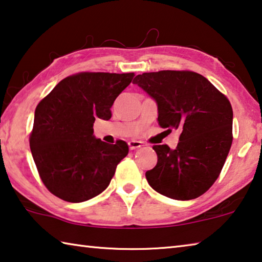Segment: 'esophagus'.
<instances>
[{
	"label": "esophagus",
	"mask_w": 262,
	"mask_h": 262,
	"mask_svg": "<svg viewBox=\"0 0 262 262\" xmlns=\"http://www.w3.org/2000/svg\"><path fill=\"white\" fill-rule=\"evenodd\" d=\"M128 145H129L130 150H135V149L141 148L142 145H143V143H142L141 141H129L128 142Z\"/></svg>",
	"instance_id": "34e87169"
}]
</instances>
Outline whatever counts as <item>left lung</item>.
<instances>
[{
	"label": "left lung",
	"mask_w": 262,
	"mask_h": 262,
	"mask_svg": "<svg viewBox=\"0 0 262 262\" xmlns=\"http://www.w3.org/2000/svg\"><path fill=\"white\" fill-rule=\"evenodd\" d=\"M133 83L156 101L158 125L181 132L176 149L152 147L158 159L145 172L149 185L173 200L199 198L219 178L231 148V104L206 77L193 72L143 73Z\"/></svg>",
	"instance_id": "1"
}]
</instances>
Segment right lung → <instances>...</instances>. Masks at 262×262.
I'll return each instance as SVG.
<instances>
[{
  "instance_id": "add662e5",
  "label": "right lung",
  "mask_w": 262,
  "mask_h": 262,
  "mask_svg": "<svg viewBox=\"0 0 262 262\" xmlns=\"http://www.w3.org/2000/svg\"><path fill=\"white\" fill-rule=\"evenodd\" d=\"M134 73H79L66 77L38 104L30 135L31 152L47 189L78 203L107 188L128 154L119 140L108 144L94 135L97 118L110 120L117 97Z\"/></svg>"
}]
</instances>
